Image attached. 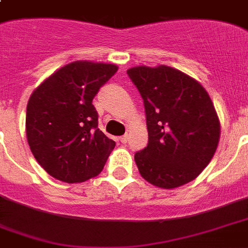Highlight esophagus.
I'll return each instance as SVG.
<instances>
[{"instance_id":"1","label":"esophagus","mask_w":248,"mask_h":248,"mask_svg":"<svg viewBox=\"0 0 248 248\" xmlns=\"http://www.w3.org/2000/svg\"><path fill=\"white\" fill-rule=\"evenodd\" d=\"M120 141L122 144H126L127 143V135H124V136H121L120 138Z\"/></svg>"}]
</instances>
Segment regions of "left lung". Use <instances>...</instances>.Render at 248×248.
<instances>
[{
  "label": "left lung",
  "mask_w": 248,
  "mask_h": 248,
  "mask_svg": "<svg viewBox=\"0 0 248 248\" xmlns=\"http://www.w3.org/2000/svg\"><path fill=\"white\" fill-rule=\"evenodd\" d=\"M127 75L144 101L148 145L135 153L140 175L163 189L194 180L210 163L220 124L207 91L171 67H135Z\"/></svg>",
  "instance_id": "8db88e82"
}]
</instances>
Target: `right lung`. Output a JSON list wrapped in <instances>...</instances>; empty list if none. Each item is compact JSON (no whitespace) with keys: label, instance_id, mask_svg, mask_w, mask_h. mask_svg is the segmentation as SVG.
Returning <instances> with one entry per match:
<instances>
[{"label":"right lung","instance_id":"obj_1","mask_svg":"<svg viewBox=\"0 0 248 248\" xmlns=\"http://www.w3.org/2000/svg\"><path fill=\"white\" fill-rule=\"evenodd\" d=\"M114 64L75 62L45 79L29 97L25 131L34 158L48 175L81 183L101 172L116 143L97 128L93 105Z\"/></svg>","mask_w":248,"mask_h":248}]
</instances>
